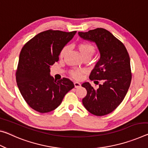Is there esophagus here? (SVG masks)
Segmentation results:
<instances>
[{
	"label": "esophagus",
	"mask_w": 148,
	"mask_h": 148,
	"mask_svg": "<svg viewBox=\"0 0 148 148\" xmlns=\"http://www.w3.org/2000/svg\"><path fill=\"white\" fill-rule=\"evenodd\" d=\"M74 87H75V88H79V87H80V86H81V84H80V83L78 82H74Z\"/></svg>",
	"instance_id": "obj_1"
}]
</instances>
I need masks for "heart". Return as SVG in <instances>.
Returning <instances> with one entry per match:
<instances>
[{"mask_svg":"<svg viewBox=\"0 0 148 148\" xmlns=\"http://www.w3.org/2000/svg\"><path fill=\"white\" fill-rule=\"evenodd\" d=\"M77 47H78L79 53L82 58H91L93 55H94V53L95 52V47L93 46L92 44H91L90 43L87 41H82L81 42V43H78ZM69 47L68 45L63 47L59 53V57L60 58L64 57L66 55V54L67 53L68 51H69ZM84 72V70H73L70 71V76H71L73 78L76 79H79L82 77Z\"/></svg>","mask_w":148,"mask_h":148,"instance_id":"b5f03b06","label":"heart"}]
</instances>
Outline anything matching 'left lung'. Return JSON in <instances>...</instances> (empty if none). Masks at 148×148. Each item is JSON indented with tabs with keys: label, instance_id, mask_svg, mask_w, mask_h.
Instances as JSON below:
<instances>
[{
	"label": "left lung",
	"instance_id": "8db88e82",
	"mask_svg": "<svg viewBox=\"0 0 148 148\" xmlns=\"http://www.w3.org/2000/svg\"><path fill=\"white\" fill-rule=\"evenodd\" d=\"M82 38L95 42L100 58L90 75L91 80L101 81L98 89L89 82L82 86L87 90L84 106L91 114L104 116L111 113L123 101L132 79L130 57L125 46L103 28L79 32Z\"/></svg>",
	"mask_w": 148,
	"mask_h": 148
}]
</instances>
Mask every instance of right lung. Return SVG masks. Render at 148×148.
Here are the masks:
<instances>
[{
  "label": "right lung",
  "mask_w": 148,
  "mask_h": 148,
  "mask_svg": "<svg viewBox=\"0 0 148 148\" xmlns=\"http://www.w3.org/2000/svg\"><path fill=\"white\" fill-rule=\"evenodd\" d=\"M76 33L46 30L33 37L22 49L16 82L25 102L35 111L45 113L57 109L64 95L74 88L69 78L54 79L50 76V68L58 61L61 49Z\"/></svg>",
  "instance_id": "right-lung-1"
}]
</instances>
